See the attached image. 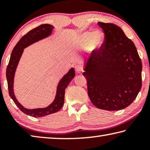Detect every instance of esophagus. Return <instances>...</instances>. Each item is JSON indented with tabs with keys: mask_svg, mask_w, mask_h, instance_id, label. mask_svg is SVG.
<instances>
[{
	"mask_svg": "<svg viewBox=\"0 0 150 150\" xmlns=\"http://www.w3.org/2000/svg\"><path fill=\"white\" fill-rule=\"evenodd\" d=\"M82 70H83L82 67H81L80 65H77L75 66V71H76V72H77V73H80V72L82 71Z\"/></svg>",
	"mask_w": 150,
	"mask_h": 150,
	"instance_id": "esophagus-1",
	"label": "esophagus"
}]
</instances>
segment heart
I'll return each instance as SVG.
<instances>
[{"label":"heart","instance_id":"b5f03b06","mask_svg":"<svg viewBox=\"0 0 150 150\" xmlns=\"http://www.w3.org/2000/svg\"><path fill=\"white\" fill-rule=\"evenodd\" d=\"M105 40V35L102 31L96 30L93 32L87 31L79 35L76 45L80 47H87L90 52H95L100 49Z\"/></svg>","mask_w":150,"mask_h":150}]
</instances>
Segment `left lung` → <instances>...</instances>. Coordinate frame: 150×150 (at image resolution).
Returning <instances> with one entry per match:
<instances>
[{
  "label": "left lung",
  "mask_w": 150,
  "mask_h": 150,
  "mask_svg": "<svg viewBox=\"0 0 150 150\" xmlns=\"http://www.w3.org/2000/svg\"><path fill=\"white\" fill-rule=\"evenodd\" d=\"M105 34L100 49L84 59L88 95L98 108L119 110L132 104L142 87V64L134 42L120 27L98 22Z\"/></svg>",
  "instance_id": "obj_1"
}]
</instances>
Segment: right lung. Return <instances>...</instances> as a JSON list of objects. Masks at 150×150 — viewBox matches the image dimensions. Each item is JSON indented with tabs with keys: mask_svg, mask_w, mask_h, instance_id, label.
Instances as JSON below:
<instances>
[{
	"mask_svg": "<svg viewBox=\"0 0 150 150\" xmlns=\"http://www.w3.org/2000/svg\"><path fill=\"white\" fill-rule=\"evenodd\" d=\"M54 28V27L52 25L45 24L40 25L28 32L15 45L12 52L8 65L7 66L6 79L7 83H8L9 95L20 110L23 112L26 115L31 116L32 117H42V116L49 115L59 111L64 104L65 88H67L71 81L75 75L74 68H71L69 71L66 73L59 81L57 87L56 95H55L54 100L47 107L28 109L24 107L18 101L14 95V79L15 72H16L20 57L24 52V49L40 40L49 37L52 34Z\"/></svg>",
	"mask_w": 150,
	"mask_h": 150,
	"instance_id": "add662e5",
	"label": "right lung"
}]
</instances>
